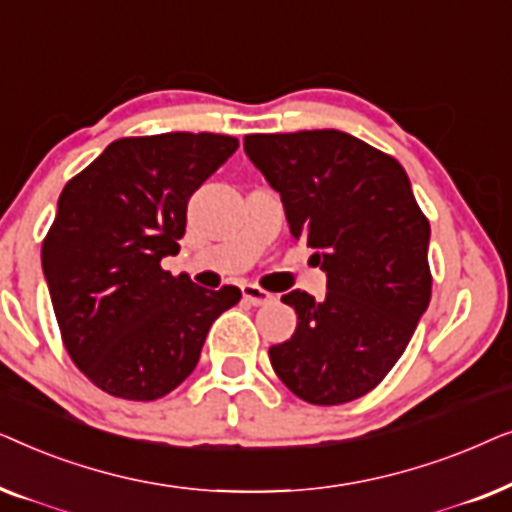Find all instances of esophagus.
<instances>
[{"label": "esophagus", "mask_w": 512, "mask_h": 512, "mask_svg": "<svg viewBox=\"0 0 512 512\" xmlns=\"http://www.w3.org/2000/svg\"><path fill=\"white\" fill-rule=\"evenodd\" d=\"M242 296H244V300H247V303H251V305H268L272 298V293H268L265 289H261V286H256V284H244L242 286Z\"/></svg>", "instance_id": "1"}]
</instances>
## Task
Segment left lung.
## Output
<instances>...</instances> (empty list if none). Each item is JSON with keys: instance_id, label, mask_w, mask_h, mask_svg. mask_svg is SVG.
Returning a JSON list of instances; mask_svg holds the SVG:
<instances>
[{"instance_id": "1", "label": "left lung", "mask_w": 512, "mask_h": 512, "mask_svg": "<svg viewBox=\"0 0 512 512\" xmlns=\"http://www.w3.org/2000/svg\"><path fill=\"white\" fill-rule=\"evenodd\" d=\"M244 153L326 272L324 300L298 289L282 296L298 326L270 347L272 368L312 405L361 398L401 359L431 300V228L408 174L340 130L247 135Z\"/></svg>"}]
</instances>
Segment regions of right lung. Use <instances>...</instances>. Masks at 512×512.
Listing matches in <instances>:
<instances>
[{"label": "right lung", "mask_w": 512, "mask_h": 512, "mask_svg": "<svg viewBox=\"0 0 512 512\" xmlns=\"http://www.w3.org/2000/svg\"><path fill=\"white\" fill-rule=\"evenodd\" d=\"M237 146L212 132L123 137L62 188L41 265L69 356L107 394H170L240 303L237 286L209 291L160 268L179 254L191 195Z\"/></svg>", "instance_id": "obj_1"}]
</instances>
